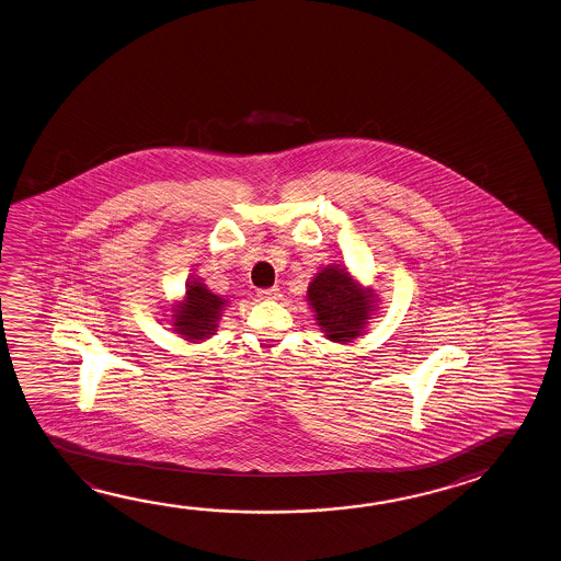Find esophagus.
Masks as SVG:
<instances>
[{
    "instance_id": "obj_1",
    "label": "esophagus",
    "mask_w": 561,
    "mask_h": 561,
    "mask_svg": "<svg viewBox=\"0 0 561 561\" xmlns=\"http://www.w3.org/2000/svg\"><path fill=\"white\" fill-rule=\"evenodd\" d=\"M256 296L261 298V300H280V288L278 286H273V288H263V290H259Z\"/></svg>"
}]
</instances>
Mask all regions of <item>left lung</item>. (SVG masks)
I'll list each match as a JSON object with an SVG mask.
<instances>
[{"label":"left lung","instance_id":"left-lung-1","mask_svg":"<svg viewBox=\"0 0 561 561\" xmlns=\"http://www.w3.org/2000/svg\"><path fill=\"white\" fill-rule=\"evenodd\" d=\"M308 305L330 342L352 343L365 333L377 296L342 265L323 266L308 286Z\"/></svg>","mask_w":561,"mask_h":561}]
</instances>
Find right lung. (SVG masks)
<instances>
[{
    "instance_id": "right-lung-1",
    "label": "right lung",
    "mask_w": 561,
    "mask_h": 561,
    "mask_svg": "<svg viewBox=\"0 0 561 561\" xmlns=\"http://www.w3.org/2000/svg\"><path fill=\"white\" fill-rule=\"evenodd\" d=\"M226 306L228 300L224 296L209 293L199 278H188L182 300L172 305V330L186 342H204L216 333Z\"/></svg>"
}]
</instances>
